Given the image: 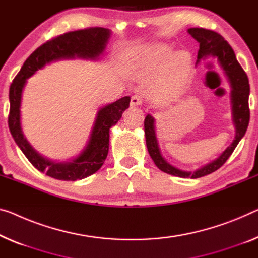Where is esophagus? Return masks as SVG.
Wrapping results in <instances>:
<instances>
[{
    "label": "esophagus",
    "mask_w": 258,
    "mask_h": 258,
    "mask_svg": "<svg viewBox=\"0 0 258 258\" xmlns=\"http://www.w3.org/2000/svg\"><path fill=\"white\" fill-rule=\"evenodd\" d=\"M142 102H144V99H142V97L139 95H134L132 96V98H131V105H141Z\"/></svg>",
    "instance_id": "obj_1"
}]
</instances>
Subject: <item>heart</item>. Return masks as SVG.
<instances>
[{"mask_svg": "<svg viewBox=\"0 0 258 258\" xmlns=\"http://www.w3.org/2000/svg\"><path fill=\"white\" fill-rule=\"evenodd\" d=\"M171 48L160 45L151 47L127 61L125 71L134 78H152L163 69L157 89L166 91L177 84L190 66V56L180 52L171 56Z\"/></svg>", "mask_w": 258, "mask_h": 258, "instance_id": "b5f03b06", "label": "heart"}]
</instances>
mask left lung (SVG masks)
<instances>
[{"mask_svg":"<svg viewBox=\"0 0 258 258\" xmlns=\"http://www.w3.org/2000/svg\"><path fill=\"white\" fill-rule=\"evenodd\" d=\"M187 32L199 43V51L196 64H198L201 60H205L207 57H215L221 68L225 71V74L230 84V105H232L233 124L235 126V138L218 159L213 160L212 162L205 164L195 171H184L171 166L164 160L162 154H161L155 134V119L151 114H147L145 118V137L149 155L160 170L167 172L169 175L178 176V177L183 178H199L218 170L232 155L237 144L245 134L249 124V118H250L248 102L250 87H249L247 74L242 69L240 63L237 62L235 53L230 47V45L224 39V37L214 32V31L203 28H191L187 30Z\"/></svg>","mask_w":258,"mask_h":258,"instance_id":"obj_1","label":"left lung"}]
</instances>
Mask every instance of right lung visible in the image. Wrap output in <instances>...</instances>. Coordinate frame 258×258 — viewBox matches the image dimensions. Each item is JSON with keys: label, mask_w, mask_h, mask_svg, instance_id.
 Here are the masks:
<instances>
[{"label": "right lung", "mask_w": 258, "mask_h": 258, "mask_svg": "<svg viewBox=\"0 0 258 258\" xmlns=\"http://www.w3.org/2000/svg\"><path fill=\"white\" fill-rule=\"evenodd\" d=\"M111 31L104 28H89L72 31L46 41L31 54L14 79L9 89L10 111L8 125L15 142L31 164L49 177L60 180H76L95 174L103 166L109 153L110 128L121 118L130 106L131 97L125 96L98 110L86 147L75 159L55 162L40 155L26 140L21 126V102L26 80L46 63L62 59L97 60L110 39Z\"/></svg>", "instance_id": "add662e5"}]
</instances>
